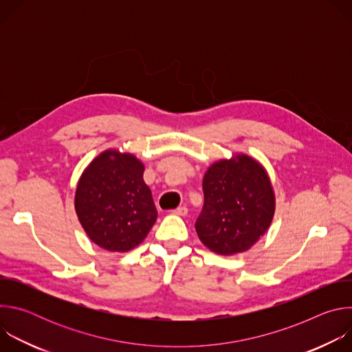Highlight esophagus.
<instances>
[{
    "label": "esophagus",
    "mask_w": 352,
    "mask_h": 352,
    "mask_svg": "<svg viewBox=\"0 0 352 352\" xmlns=\"http://www.w3.org/2000/svg\"><path fill=\"white\" fill-rule=\"evenodd\" d=\"M173 213H174L175 216H182V217H185V216L188 214V209H186L185 206H181V208L175 209Z\"/></svg>",
    "instance_id": "1"
}]
</instances>
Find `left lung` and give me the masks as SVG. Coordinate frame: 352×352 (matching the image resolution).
Masks as SVG:
<instances>
[{"label":"left lung","instance_id":"obj_1","mask_svg":"<svg viewBox=\"0 0 352 352\" xmlns=\"http://www.w3.org/2000/svg\"><path fill=\"white\" fill-rule=\"evenodd\" d=\"M205 206L195 228L212 252H246L269 230L276 195L266 168L252 156L235 153L214 162L204 177Z\"/></svg>","mask_w":352,"mask_h":352}]
</instances>
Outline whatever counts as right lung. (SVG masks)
<instances>
[{"mask_svg":"<svg viewBox=\"0 0 352 352\" xmlns=\"http://www.w3.org/2000/svg\"><path fill=\"white\" fill-rule=\"evenodd\" d=\"M144 164L132 153L107 148L83 170L75 212L91 242L110 252L136 248L157 220Z\"/></svg>","mask_w":352,"mask_h":352,"instance_id":"add662e5","label":"right lung"}]
</instances>
